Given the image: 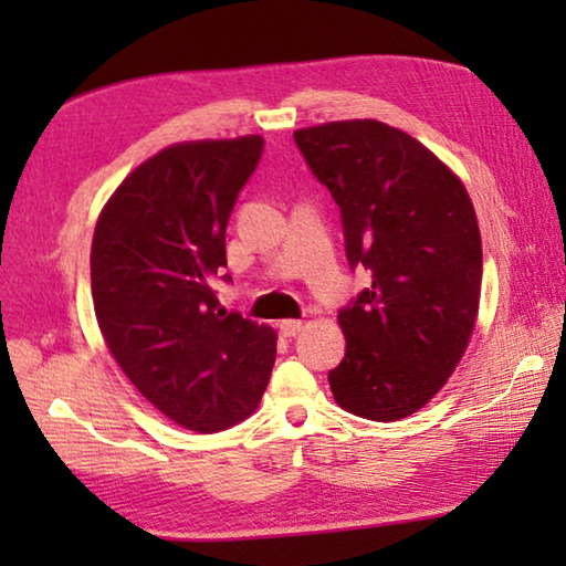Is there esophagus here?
<instances>
[{
  "mask_svg": "<svg viewBox=\"0 0 566 566\" xmlns=\"http://www.w3.org/2000/svg\"><path fill=\"white\" fill-rule=\"evenodd\" d=\"M302 327H304V324L300 319H284V322H280V329H282L284 337H296V334L302 332Z\"/></svg>",
  "mask_w": 566,
  "mask_h": 566,
  "instance_id": "esophagus-1",
  "label": "esophagus"
}]
</instances>
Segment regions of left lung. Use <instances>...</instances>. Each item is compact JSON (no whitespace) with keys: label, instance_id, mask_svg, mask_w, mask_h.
<instances>
[{"label":"left lung","instance_id":"left-lung-1","mask_svg":"<svg viewBox=\"0 0 566 566\" xmlns=\"http://www.w3.org/2000/svg\"><path fill=\"white\" fill-rule=\"evenodd\" d=\"M306 167L339 207L344 252L371 284L339 310L347 352L329 387L352 415L397 421L462 359L482 290L467 189L415 137L375 119L296 129Z\"/></svg>","mask_w":566,"mask_h":566}]
</instances>
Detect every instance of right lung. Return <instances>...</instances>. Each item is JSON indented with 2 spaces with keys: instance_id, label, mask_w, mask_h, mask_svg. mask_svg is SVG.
<instances>
[{
  "instance_id": "right-lung-1",
  "label": "right lung",
  "mask_w": 566,
  "mask_h": 566,
  "mask_svg": "<svg viewBox=\"0 0 566 566\" xmlns=\"http://www.w3.org/2000/svg\"><path fill=\"white\" fill-rule=\"evenodd\" d=\"M262 151L256 134L161 149L122 181L94 229L104 342L132 385L191 432L247 419L274 367L276 334L224 312L212 290L227 222Z\"/></svg>"
}]
</instances>
